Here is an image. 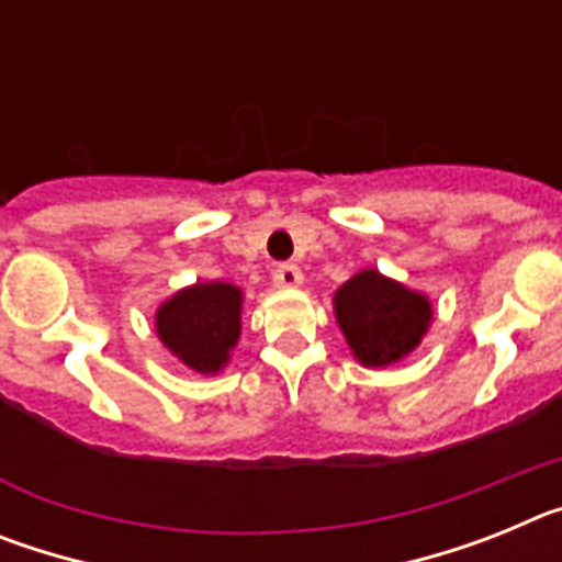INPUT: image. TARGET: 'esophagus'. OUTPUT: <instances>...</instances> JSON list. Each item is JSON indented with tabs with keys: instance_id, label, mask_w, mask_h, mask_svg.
<instances>
[{
	"instance_id": "obj_1",
	"label": "esophagus",
	"mask_w": 562,
	"mask_h": 562,
	"mask_svg": "<svg viewBox=\"0 0 562 562\" xmlns=\"http://www.w3.org/2000/svg\"><path fill=\"white\" fill-rule=\"evenodd\" d=\"M272 281H276V286H281V290H290V286L304 284V272L297 270L295 265H278L276 272H272Z\"/></svg>"
}]
</instances>
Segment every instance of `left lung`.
<instances>
[{"label":"left lung","mask_w":562,"mask_h":562,"mask_svg":"<svg viewBox=\"0 0 562 562\" xmlns=\"http://www.w3.org/2000/svg\"><path fill=\"white\" fill-rule=\"evenodd\" d=\"M337 326L357 360L382 369L408 357L430 326V301L376 270H360L335 292Z\"/></svg>","instance_id":"1"}]
</instances>
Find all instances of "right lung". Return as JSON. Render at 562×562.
I'll list each match as a JSON object with an SVG mask.
<instances>
[{
  "label": "right lung",
  "mask_w": 562,
  "mask_h": 562,
  "mask_svg": "<svg viewBox=\"0 0 562 562\" xmlns=\"http://www.w3.org/2000/svg\"><path fill=\"white\" fill-rule=\"evenodd\" d=\"M154 324L177 360L200 374H216L241 335V290L225 281L186 286L157 310Z\"/></svg>",
  "instance_id": "obj_1"
}]
</instances>
